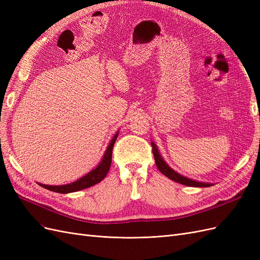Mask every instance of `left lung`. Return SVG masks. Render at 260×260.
Instances as JSON below:
<instances>
[{"mask_svg": "<svg viewBox=\"0 0 260 260\" xmlns=\"http://www.w3.org/2000/svg\"><path fill=\"white\" fill-rule=\"evenodd\" d=\"M152 146H153V154H154V158H155V162L156 166L158 168V170L161 172L162 175L166 176L167 178L171 179L172 181H176L178 183L184 184L187 186H195V187H207V186H211L214 184L211 183H205V182H200V181H195L192 179H188L182 175L178 174L174 169H171L168 165L166 164L162 159V157L160 156L158 149H157V146L154 142H152Z\"/></svg>", "mask_w": 260, "mask_h": 260, "instance_id": "left-lung-1", "label": "left lung"}]
</instances>
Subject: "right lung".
I'll return each instance as SVG.
<instances>
[{
	"label": "right lung",
	"mask_w": 260,
	"mask_h": 260,
	"mask_svg": "<svg viewBox=\"0 0 260 260\" xmlns=\"http://www.w3.org/2000/svg\"><path fill=\"white\" fill-rule=\"evenodd\" d=\"M118 133L119 132L116 133L115 137L111 141V143H109V145L107 146L105 154L103 156V158H102L101 162L93 170H91L89 174H86L82 178L78 179L73 183H68V184H64V185H46V184H42V183H39V184H40L44 188H48V190H50V191L66 194V193H72V192L83 190V188L90 187L92 185H95L96 183L101 182V181L106 177L107 172L109 171V168H111L113 147L116 142V139L118 137Z\"/></svg>",
	"instance_id": "right-lung-1"
}]
</instances>
